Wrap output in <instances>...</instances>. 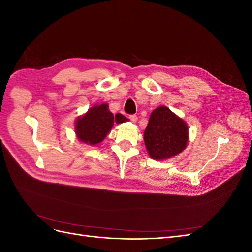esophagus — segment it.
<instances>
[{"instance_id": "obj_1", "label": "esophagus", "mask_w": 252, "mask_h": 252, "mask_svg": "<svg viewBox=\"0 0 252 252\" xmlns=\"http://www.w3.org/2000/svg\"><path fill=\"white\" fill-rule=\"evenodd\" d=\"M129 119H130V121L132 122V123H136V121H138V117H136L135 114H131V116L129 117Z\"/></svg>"}]
</instances>
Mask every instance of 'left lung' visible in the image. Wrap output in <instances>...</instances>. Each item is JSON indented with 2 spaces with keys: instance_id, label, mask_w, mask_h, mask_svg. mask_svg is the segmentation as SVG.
Here are the masks:
<instances>
[{
  "instance_id": "8db88e82",
  "label": "left lung",
  "mask_w": 252,
  "mask_h": 252,
  "mask_svg": "<svg viewBox=\"0 0 252 252\" xmlns=\"http://www.w3.org/2000/svg\"><path fill=\"white\" fill-rule=\"evenodd\" d=\"M188 126L166 106L151 112L144 131L145 146L151 158L163 161L177 156L187 146Z\"/></svg>"
}]
</instances>
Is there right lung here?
Instances as JSON below:
<instances>
[{
    "instance_id": "1",
    "label": "right lung",
    "mask_w": 252,
    "mask_h": 252,
    "mask_svg": "<svg viewBox=\"0 0 252 252\" xmlns=\"http://www.w3.org/2000/svg\"><path fill=\"white\" fill-rule=\"evenodd\" d=\"M126 121L128 119L121 113L113 116L108 109V104L95 105L75 121V134L83 143L96 145L107 136L114 123L120 124Z\"/></svg>"
}]
</instances>
